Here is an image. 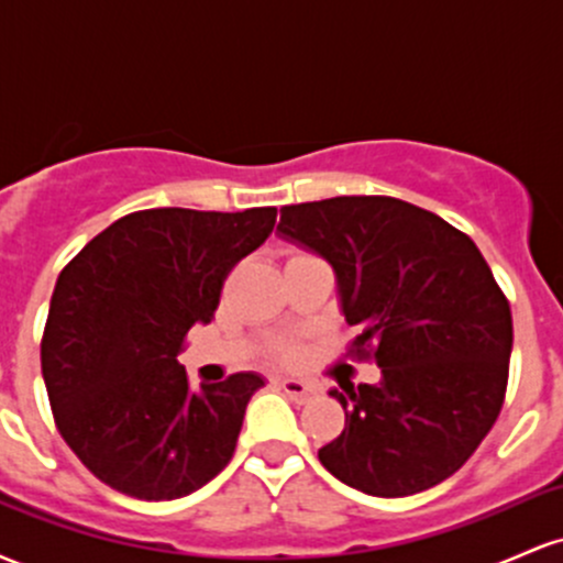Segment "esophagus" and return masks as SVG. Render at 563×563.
<instances>
[{"label": "esophagus", "instance_id": "1", "mask_svg": "<svg viewBox=\"0 0 563 563\" xmlns=\"http://www.w3.org/2000/svg\"><path fill=\"white\" fill-rule=\"evenodd\" d=\"M277 386H280V389L286 391L288 397L294 399V402H299V405L309 402V399L314 397V389H312V386L301 384V380H296V378H283V380H277Z\"/></svg>", "mask_w": 563, "mask_h": 563}]
</instances>
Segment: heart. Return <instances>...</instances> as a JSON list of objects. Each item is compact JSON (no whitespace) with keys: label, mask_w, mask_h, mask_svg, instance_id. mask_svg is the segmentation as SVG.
Instances as JSON below:
<instances>
[{"label":"heart","mask_w":563,"mask_h":563,"mask_svg":"<svg viewBox=\"0 0 563 563\" xmlns=\"http://www.w3.org/2000/svg\"><path fill=\"white\" fill-rule=\"evenodd\" d=\"M275 357H277V363H283V365H296V363H301L303 346L294 339L283 341V344L275 349Z\"/></svg>","instance_id":"obj_1"}]
</instances>
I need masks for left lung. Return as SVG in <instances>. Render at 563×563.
<instances>
[{
	"mask_svg": "<svg viewBox=\"0 0 563 563\" xmlns=\"http://www.w3.org/2000/svg\"><path fill=\"white\" fill-rule=\"evenodd\" d=\"M280 235L318 251L339 277L380 384L331 394L344 431L318 450L335 479L376 497L423 493L489 434L508 386L514 320L482 251L442 217L389 196H339L280 209Z\"/></svg>",
	"mask_w": 563,
	"mask_h": 563,
	"instance_id": "obj_1",
	"label": "left lung"
}]
</instances>
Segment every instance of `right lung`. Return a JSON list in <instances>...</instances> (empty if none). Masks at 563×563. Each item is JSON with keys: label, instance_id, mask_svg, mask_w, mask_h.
<instances>
[{"label": "right lung", "instance_id": "1", "mask_svg": "<svg viewBox=\"0 0 563 563\" xmlns=\"http://www.w3.org/2000/svg\"><path fill=\"white\" fill-rule=\"evenodd\" d=\"M275 219V206L134 211L63 267L42 376L57 431L102 484L174 500L230 463L264 380L235 373L196 394L177 354L196 322L214 320L232 267L267 241Z\"/></svg>", "mask_w": 563, "mask_h": 563}]
</instances>
